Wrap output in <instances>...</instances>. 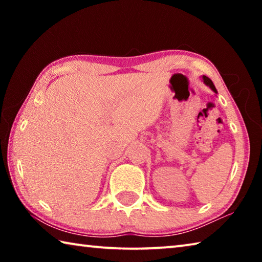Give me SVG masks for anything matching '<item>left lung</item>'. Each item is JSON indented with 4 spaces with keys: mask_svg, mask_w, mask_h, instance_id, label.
Wrapping results in <instances>:
<instances>
[{
    "mask_svg": "<svg viewBox=\"0 0 262 262\" xmlns=\"http://www.w3.org/2000/svg\"><path fill=\"white\" fill-rule=\"evenodd\" d=\"M202 81H203V83L206 84L207 86H209L212 91L215 92V94L217 95V90H216V88H215V85H214V83L211 82V79L210 78H208L207 76H202Z\"/></svg>",
    "mask_w": 262,
    "mask_h": 262,
    "instance_id": "1",
    "label": "left lung"
}]
</instances>
